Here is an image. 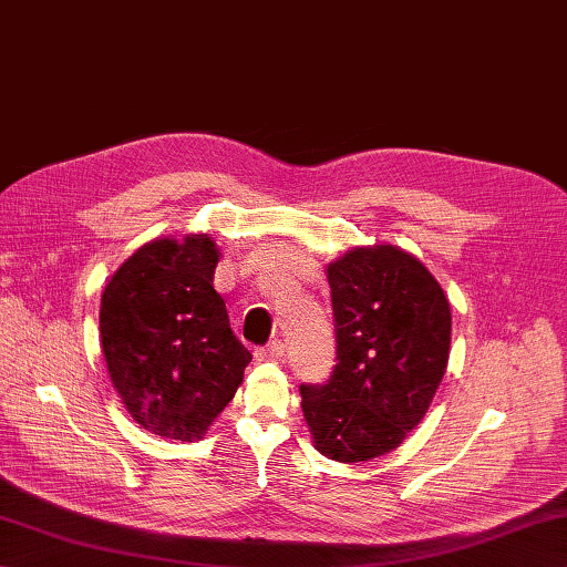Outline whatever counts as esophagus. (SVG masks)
<instances>
[{
  "label": "esophagus",
  "mask_w": 567,
  "mask_h": 567,
  "mask_svg": "<svg viewBox=\"0 0 567 567\" xmlns=\"http://www.w3.org/2000/svg\"><path fill=\"white\" fill-rule=\"evenodd\" d=\"M285 350H287V347H285L282 340H270L266 347H258L254 354L260 361H264V359H280L285 354Z\"/></svg>",
  "instance_id": "obj_1"
}]
</instances>
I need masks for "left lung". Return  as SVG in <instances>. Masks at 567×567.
Returning a JSON list of instances; mask_svg holds the SVG:
<instances>
[{"mask_svg": "<svg viewBox=\"0 0 567 567\" xmlns=\"http://www.w3.org/2000/svg\"><path fill=\"white\" fill-rule=\"evenodd\" d=\"M338 364L301 383V410L328 460L367 462L395 450L439 390L453 316L439 280L393 244L357 246L328 266Z\"/></svg>", "mask_w": 567, "mask_h": 567, "instance_id": "obj_1", "label": "left lung"}]
</instances>
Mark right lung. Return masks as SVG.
<instances>
[{"instance_id":"obj_1","label":"right lung","mask_w":567,"mask_h":567,"mask_svg":"<svg viewBox=\"0 0 567 567\" xmlns=\"http://www.w3.org/2000/svg\"><path fill=\"white\" fill-rule=\"evenodd\" d=\"M208 235L153 239L128 256L100 301L112 385L145 431L192 443L235 398L251 352L229 328Z\"/></svg>"}]
</instances>
